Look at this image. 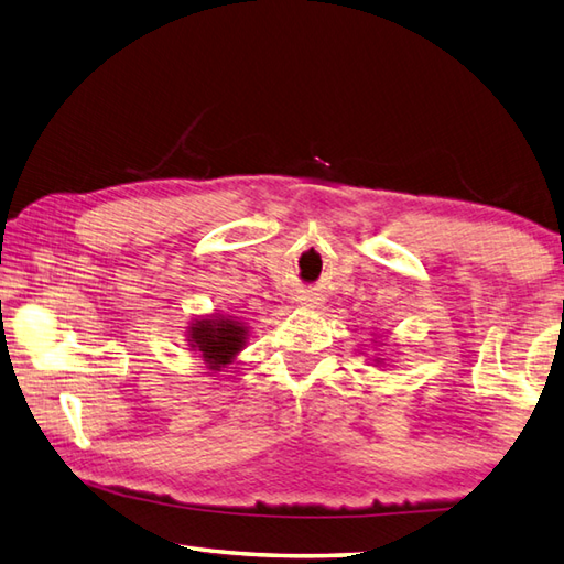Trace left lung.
<instances>
[{
  "mask_svg": "<svg viewBox=\"0 0 564 564\" xmlns=\"http://www.w3.org/2000/svg\"><path fill=\"white\" fill-rule=\"evenodd\" d=\"M376 364H382V358H376Z\"/></svg>",
  "mask_w": 564,
  "mask_h": 564,
  "instance_id": "8db88e82",
  "label": "left lung"
}]
</instances>
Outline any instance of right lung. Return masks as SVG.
Segmentation results:
<instances>
[{
	"label": "right lung",
	"mask_w": 564,
	"mask_h": 564,
	"mask_svg": "<svg viewBox=\"0 0 564 564\" xmlns=\"http://www.w3.org/2000/svg\"><path fill=\"white\" fill-rule=\"evenodd\" d=\"M186 341L191 351H196L210 370H223L230 366L237 354L245 349L249 327L232 315H203L186 327Z\"/></svg>",
	"instance_id": "1"
}]
</instances>
